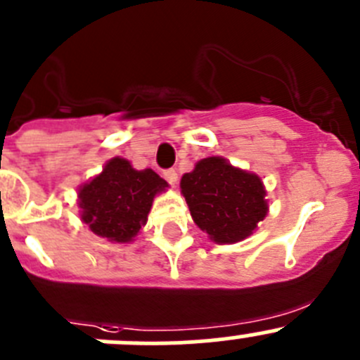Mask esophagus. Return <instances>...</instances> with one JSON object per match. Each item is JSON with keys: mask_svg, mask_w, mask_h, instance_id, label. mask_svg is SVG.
<instances>
[{"mask_svg": "<svg viewBox=\"0 0 360 360\" xmlns=\"http://www.w3.org/2000/svg\"><path fill=\"white\" fill-rule=\"evenodd\" d=\"M163 176H165V179L169 181L170 184H177V170L176 169H169L163 172Z\"/></svg>", "mask_w": 360, "mask_h": 360, "instance_id": "esophagus-1", "label": "esophagus"}]
</instances>
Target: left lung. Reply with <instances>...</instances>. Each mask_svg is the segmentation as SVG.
I'll list each match as a JSON object with an SVG mask.
<instances>
[{
  "label": "left lung",
  "instance_id": "obj_1",
  "mask_svg": "<svg viewBox=\"0 0 360 360\" xmlns=\"http://www.w3.org/2000/svg\"><path fill=\"white\" fill-rule=\"evenodd\" d=\"M181 193L195 225L218 244L244 240L269 212L260 177L221 156L195 163V169L181 177Z\"/></svg>",
  "mask_w": 360,
  "mask_h": 360
}]
</instances>
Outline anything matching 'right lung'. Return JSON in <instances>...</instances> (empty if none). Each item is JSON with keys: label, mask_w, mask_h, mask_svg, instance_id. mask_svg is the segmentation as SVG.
I'll use <instances>...</instances> for the list:
<instances>
[{"label": "right lung", "mask_w": 360, "mask_h": 360, "mask_svg": "<svg viewBox=\"0 0 360 360\" xmlns=\"http://www.w3.org/2000/svg\"><path fill=\"white\" fill-rule=\"evenodd\" d=\"M167 188L169 183L155 170H137L128 160L114 156L102 172L80 184V219L110 243H131L148 223L155 197Z\"/></svg>", "instance_id": "1"}]
</instances>
